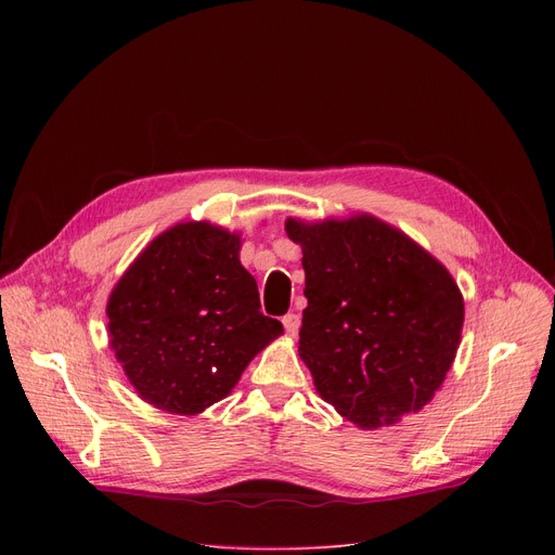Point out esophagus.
I'll return each mask as SVG.
<instances>
[{"mask_svg": "<svg viewBox=\"0 0 555 555\" xmlns=\"http://www.w3.org/2000/svg\"><path fill=\"white\" fill-rule=\"evenodd\" d=\"M282 324H284V331H287V333L292 335V338H294V335H296L298 328H300V317L294 314V312L284 314V317H282Z\"/></svg>", "mask_w": 555, "mask_h": 555, "instance_id": "34e87169", "label": "esophagus"}]
</instances>
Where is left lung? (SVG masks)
I'll return each mask as SVG.
<instances>
[{
  "label": "left lung",
  "instance_id": "obj_1",
  "mask_svg": "<svg viewBox=\"0 0 555 555\" xmlns=\"http://www.w3.org/2000/svg\"><path fill=\"white\" fill-rule=\"evenodd\" d=\"M284 231L304 251L298 354L317 393L365 430L422 410L461 345L456 280L408 233L367 212L287 217Z\"/></svg>",
  "mask_w": 555,
  "mask_h": 555
}]
</instances>
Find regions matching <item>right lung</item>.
<instances>
[{"label":"right lung","instance_id":"obj_1","mask_svg":"<svg viewBox=\"0 0 555 555\" xmlns=\"http://www.w3.org/2000/svg\"><path fill=\"white\" fill-rule=\"evenodd\" d=\"M241 233L178 222L150 241L113 287L108 345L141 400L194 416L238 384L284 333L241 263Z\"/></svg>","mask_w":555,"mask_h":555}]
</instances>
